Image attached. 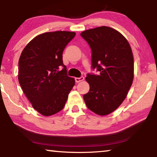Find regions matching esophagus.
<instances>
[{"instance_id": "esophagus-1", "label": "esophagus", "mask_w": 157, "mask_h": 157, "mask_svg": "<svg viewBox=\"0 0 157 157\" xmlns=\"http://www.w3.org/2000/svg\"><path fill=\"white\" fill-rule=\"evenodd\" d=\"M84 79H85V78H84V77H80V78H75V82H82V81H83Z\"/></svg>"}]
</instances>
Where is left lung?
Instances as JSON below:
<instances>
[{"label": "left lung", "instance_id": "1", "mask_svg": "<svg viewBox=\"0 0 157 157\" xmlns=\"http://www.w3.org/2000/svg\"><path fill=\"white\" fill-rule=\"evenodd\" d=\"M80 35L92 50V68L99 72L86 75L90 91L84 94V100L94 113L108 115L122 104L132 85V49L120 32L109 27L86 30Z\"/></svg>", "mask_w": 157, "mask_h": 157}]
</instances>
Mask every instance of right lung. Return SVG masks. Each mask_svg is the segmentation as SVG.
I'll return each instance as SVG.
<instances>
[{
  "instance_id": "right-lung-1",
  "label": "right lung",
  "mask_w": 157,
  "mask_h": 157,
  "mask_svg": "<svg viewBox=\"0 0 157 157\" xmlns=\"http://www.w3.org/2000/svg\"><path fill=\"white\" fill-rule=\"evenodd\" d=\"M75 36L72 32H46L32 39L21 53L19 83L33 108L43 116L61 111L75 85L63 63V52Z\"/></svg>"
}]
</instances>
